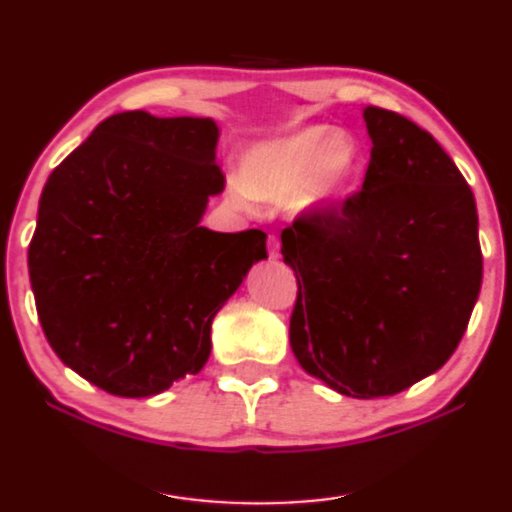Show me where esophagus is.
I'll use <instances>...</instances> for the list:
<instances>
[{
    "instance_id": "1",
    "label": "esophagus",
    "mask_w": 512,
    "mask_h": 512,
    "mask_svg": "<svg viewBox=\"0 0 512 512\" xmlns=\"http://www.w3.org/2000/svg\"><path fill=\"white\" fill-rule=\"evenodd\" d=\"M266 246H269V257L271 259L280 257V239L276 234H269V241H266Z\"/></svg>"
}]
</instances>
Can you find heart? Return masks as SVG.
Listing matches in <instances>:
<instances>
[{
    "instance_id": "b5f03b06",
    "label": "heart",
    "mask_w": 512,
    "mask_h": 512,
    "mask_svg": "<svg viewBox=\"0 0 512 512\" xmlns=\"http://www.w3.org/2000/svg\"><path fill=\"white\" fill-rule=\"evenodd\" d=\"M362 148L355 136L331 125H304L250 143L239 160V183H229L236 201L285 199L299 208H322L355 181Z\"/></svg>"
}]
</instances>
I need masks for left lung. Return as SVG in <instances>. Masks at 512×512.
I'll return each mask as SVG.
<instances>
[{
  "mask_svg": "<svg viewBox=\"0 0 512 512\" xmlns=\"http://www.w3.org/2000/svg\"><path fill=\"white\" fill-rule=\"evenodd\" d=\"M362 192L285 229L299 283L290 345L308 376L355 399L392 397L448 362L482 283L469 183L434 136L366 106Z\"/></svg>",
  "mask_w": 512,
  "mask_h": 512,
  "instance_id": "obj_1",
  "label": "left lung"
}]
</instances>
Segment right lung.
<instances>
[{
  "instance_id": "1",
  "label": "right lung",
  "mask_w": 512,
  "mask_h": 512,
  "mask_svg": "<svg viewBox=\"0 0 512 512\" xmlns=\"http://www.w3.org/2000/svg\"><path fill=\"white\" fill-rule=\"evenodd\" d=\"M211 118L115 113L48 176L27 264L55 355L115 397L204 369L215 313L266 259V234L201 227L225 190Z\"/></svg>"
}]
</instances>
